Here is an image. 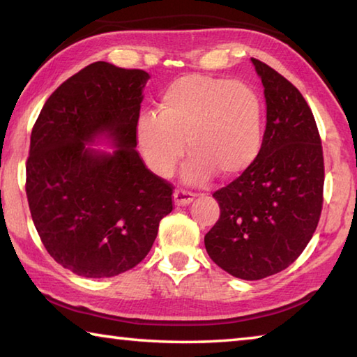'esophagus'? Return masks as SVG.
Returning <instances> with one entry per match:
<instances>
[{
	"label": "esophagus",
	"mask_w": 357,
	"mask_h": 357,
	"mask_svg": "<svg viewBox=\"0 0 357 357\" xmlns=\"http://www.w3.org/2000/svg\"><path fill=\"white\" fill-rule=\"evenodd\" d=\"M173 198H174V204L176 206H187L192 203L193 198H195V193L187 192L184 189H178V190H174Z\"/></svg>",
	"instance_id": "1"
}]
</instances>
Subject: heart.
<instances>
[{"label":"heart","instance_id":"obj_1","mask_svg":"<svg viewBox=\"0 0 357 357\" xmlns=\"http://www.w3.org/2000/svg\"><path fill=\"white\" fill-rule=\"evenodd\" d=\"M137 142L148 165L170 176L184 154L187 183H206L217 173L236 176L255 162L262 144V105L250 84L206 75L173 81L160 95L159 114L137 120Z\"/></svg>","mask_w":357,"mask_h":357}]
</instances>
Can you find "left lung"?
<instances>
[{"mask_svg": "<svg viewBox=\"0 0 357 357\" xmlns=\"http://www.w3.org/2000/svg\"><path fill=\"white\" fill-rule=\"evenodd\" d=\"M251 62L267 102L262 145L241 176L213 192L220 218L204 236L212 261L246 281L296 261L319 225L325 183L320 134L306 100L267 63Z\"/></svg>", "mask_w": 357, "mask_h": 357, "instance_id": "1", "label": "left lung"}]
</instances>
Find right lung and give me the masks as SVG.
I'll return each mask as SVG.
<instances>
[{"mask_svg":"<svg viewBox=\"0 0 357 357\" xmlns=\"http://www.w3.org/2000/svg\"><path fill=\"white\" fill-rule=\"evenodd\" d=\"M150 75L93 62L62 82L32 128L26 197L50 256L84 278H111L144 261L173 185L137 150L140 102ZM100 135L117 150L86 146Z\"/></svg>","mask_w":357,"mask_h":357,"instance_id":"1","label":"right lung"}]
</instances>
